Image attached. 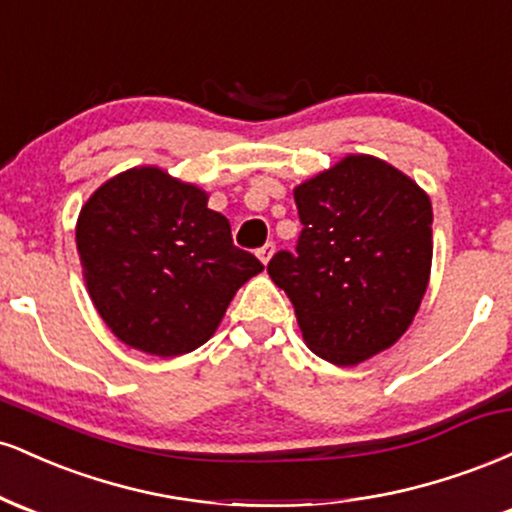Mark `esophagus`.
Returning <instances> with one entry per match:
<instances>
[{"mask_svg": "<svg viewBox=\"0 0 512 512\" xmlns=\"http://www.w3.org/2000/svg\"><path fill=\"white\" fill-rule=\"evenodd\" d=\"M272 255H274V243L272 240H269V243H264L260 250H257V257H260V260L267 264L269 260H272Z\"/></svg>", "mask_w": 512, "mask_h": 512, "instance_id": "1", "label": "esophagus"}]
</instances>
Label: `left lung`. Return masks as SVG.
Listing matches in <instances>:
<instances>
[{
	"mask_svg": "<svg viewBox=\"0 0 512 512\" xmlns=\"http://www.w3.org/2000/svg\"><path fill=\"white\" fill-rule=\"evenodd\" d=\"M293 197L303 223L296 252H276L267 272L291 298L305 344L356 366L395 344L419 310L431 274V199L373 156H346Z\"/></svg>",
	"mask_w": 512,
	"mask_h": 512,
	"instance_id": "obj_1",
	"label": "left lung"
}]
</instances>
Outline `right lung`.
<instances>
[{"label":"right lung","instance_id":"right-lung-1","mask_svg":"<svg viewBox=\"0 0 512 512\" xmlns=\"http://www.w3.org/2000/svg\"><path fill=\"white\" fill-rule=\"evenodd\" d=\"M76 248L88 293L120 342L154 356L202 346L264 264L233 245L207 192L158 168H132L81 209Z\"/></svg>","mask_w":512,"mask_h":512}]
</instances>
